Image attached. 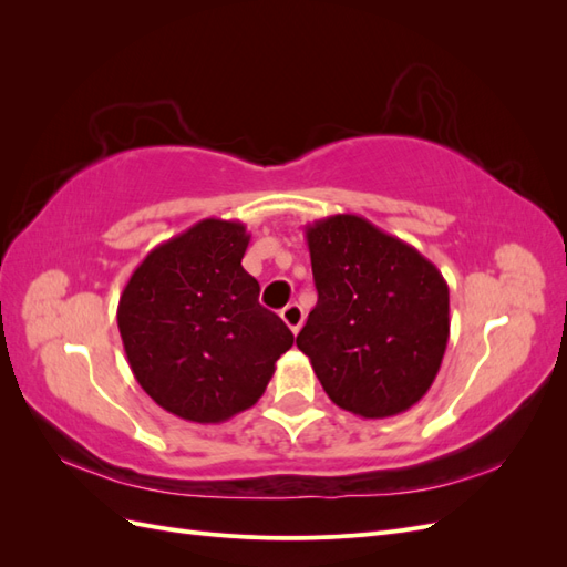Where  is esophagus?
Segmentation results:
<instances>
[{
	"label": "esophagus",
	"mask_w": 567,
	"mask_h": 567,
	"mask_svg": "<svg viewBox=\"0 0 567 567\" xmlns=\"http://www.w3.org/2000/svg\"><path fill=\"white\" fill-rule=\"evenodd\" d=\"M281 319H284V323L288 326L290 331L298 333V331H300V326H302V321H305L302 307H300L298 302H290V305H286L284 310H281Z\"/></svg>",
	"instance_id": "1"
}]
</instances>
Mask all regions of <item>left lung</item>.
I'll return each mask as SVG.
<instances>
[{
	"label": "left lung",
	"mask_w": 567,
	"mask_h": 567,
	"mask_svg": "<svg viewBox=\"0 0 567 567\" xmlns=\"http://www.w3.org/2000/svg\"><path fill=\"white\" fill-rule=\"evenodd\" d=\"M319 300L296 342L331 402L388 419L431 390L450 340V288L425 257L359 215L305 227Z\"/></svg>",
	"instance_id": "8db88e82"
}]
</instances>
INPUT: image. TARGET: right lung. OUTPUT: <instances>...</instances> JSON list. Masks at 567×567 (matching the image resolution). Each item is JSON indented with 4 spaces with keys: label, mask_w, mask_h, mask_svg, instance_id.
<instances>
[{
    "label": "right lung",
    "mask_w": 567,
    "mask_h": 567,
    "mask_svg": "<svg viewBox=\"0 0 567 567\" xmlns=\"http://www.w3.org/2000/svg\"><path fill=\"white\" fill-rule=\"evenodd\" d=\"M248 241L241 221L200 219L153 248L120 296L117 329L136 383L184 421L221 423L250 409L293 346L241 267Z\"/></svg>",
    "instance_id": "obj_1"
}]
</instances>
